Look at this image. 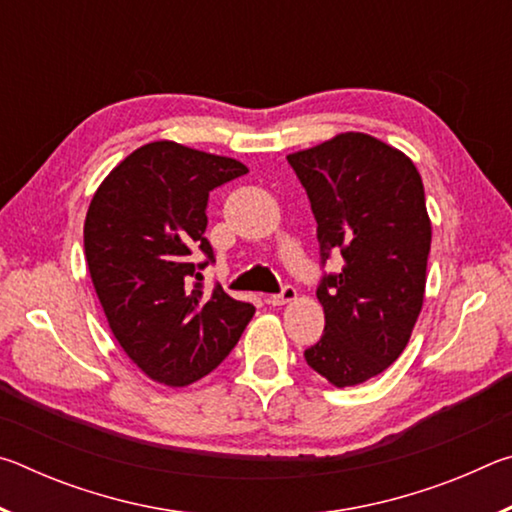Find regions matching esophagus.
<instances>
[{
  "instance_id": "34e87169",
  "label": "esophagus",
  "mask_w": 512,
  "mask_h": 512,
  "mask_svg": "<svg viewBox=\"0 0 512 512\" xmlns=\"http://www.w3.org/2000/svg\"><path fill=\"white\" fill-rule=\"evenodd\" d=\"M296 296H298V291L293 289L291 284H287V287H282L280 293H273V296H268L266 302H268V305H273V307H282V305H287V302L296 300Z\"/></svg>"
}]
</instances>
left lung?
<instances>
[{
	"label": "left lung",
	"mask_w": 512,
	"mask_h": 512,
	"mask_svg": "<svg viewBox=\"0 0 512 512\" xmlns=\"http://www.w3.org/2000/svg\"><path fill=\"white\" fill-rule=\"evenodd\" d=\"M318 223L316 296L325 334L305 350L309 368L345 388L377 377L400 357L420 316L431 221L422 178L402 151L366 133H341L287 155Z\"/></svg>",
	"instance_id": "obj_1"
}]
</instances>
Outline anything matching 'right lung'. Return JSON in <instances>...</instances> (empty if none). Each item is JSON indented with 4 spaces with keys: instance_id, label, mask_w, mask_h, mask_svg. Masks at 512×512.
Segmentation results:
<instances>
[{
    "instance_id": "add662e5",
    "label": "right lung",
    "mask_w": 512,
    "mask_h": 512,
    "mask_svg": "<svg viewBox=\"0 0 512 512\" xmlns=\"http://www.w3.org/2000/svg\"><path fill=\"white\" fill-rule=\"evenodd\" d=\"M244 173L232 158L151 142L108 173L85 216V259L112 334L164 386H187L212 372L255 314L221 284L205 293L198 273L214 262L205 239L207 198ZM198 252L206 262L194 265Z\"/></svg>"
}]
</instances>
